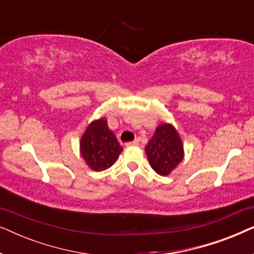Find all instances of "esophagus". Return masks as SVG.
I'll list each match as a JSON object with an SVG mask.
<instances>
[{"label": "esophagus", "mask_w": 254, "mask_h": 254, "mask_svg": "<svg viewBox=\"0 0 254 254\" xmlns=\"http://www.w3.org/2000/svg\"><path fill=\"white\" fill-rule=\"evenodd\" d=\"M138 143H140V141L134 140V141H131V142H127L126 147H134V145H138Z\"/></svg>", "instance_id": "esophagus-1"}]
</instances>
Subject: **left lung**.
<instances>
[{"label":"left lung","instance_id":"8db88e82","mask_svg":"<svg viewBox=\"0 0 254 254\" xmlns=\"http://www.w3.org/2000/svg\"><path fill=\"white\" fill-rule=\"evenodd\" d=\"M144 150L150 166L159 176H169L184 159L183 141L171 124L159 125Z\"/></svg>","mask_w":254,"mask_h":254}]
</instances>
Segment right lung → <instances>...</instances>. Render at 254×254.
I'll use <instances>...</instances> for the list:
<instances>
[{
  "label": "right lung",
  "instance_id": "add662e5",
  "mask_svg": "<svg viewBox=\"0 0 254 254\" xmlns=\"http://www.w3.org/2000/svg\"><path fill=\"white\" fill-rule=\"evenodd\" d=\"M79 151L90 169L103 171L116 163L123 148L107 126V120L100 118L86 127L79 141Z\"/></svg>",
  "mask_w": 254,
  "mask_h": 254
}]
</instances>
